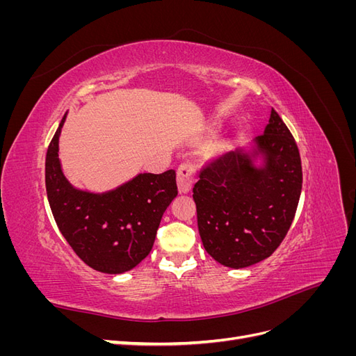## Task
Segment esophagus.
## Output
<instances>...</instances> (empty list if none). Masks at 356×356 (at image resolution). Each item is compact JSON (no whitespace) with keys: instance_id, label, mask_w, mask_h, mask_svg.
<instances>
[{"instance_id":"obj_1","label":"esophagus","mask_w":356,"mask_h":356,"mask_svg":"<svg viewBox=\"0 0 356 356\" xmlns=\"http://www.w3.org/2000/svg\"><path fill=\"white\" fill-rule=\"evenodd\" d=\"M196 166L191 163H182L178 168L177 172V184H178V190L182 195H187V193L191 191L193 182H195L196 178Z\"/></svg>"}]
</instances>
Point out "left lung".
<instances>
[{
	"label": "left lung",
	"mask_w": 356,
	"mask_h": 356,
	"mask_svg": "<svg viewBox=\"0 0 356 356\" xmlns=\"http://www.w3.org/2000/svg\"><path fill=\"white\" fill-rule=\"evenodd\" d=\"M301 182L297 144L272 110L264 135L200 172L193 199L204 250L232 268L266 260L294 220Z\"/></svg>",
	"instance_id": "1"
}]
</instances>
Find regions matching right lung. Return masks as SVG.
<instances>
[{"instance_id":"obj_1","label":"right lung","mask_w":356,"mask_h":356,"mask_svg":"<svg viewBox=\"0 0 356 356\" xmlns=\"http://www.w3.org/2000/svg\"><path fill=\"white\" fill-rule=\"evenodd\" d=\"M63 115L46 156V190L63 238L81 260L108 275L132 270L149 254L165 211L178 195L174 169L138 174L113 190L74 187L62 170L59 136Z\"/></svg>"}]
</instances>
